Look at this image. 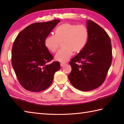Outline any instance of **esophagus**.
Wrapping results in <instances>:
<instances>
[{"instance_id":"34e87169","label":"esophagus","mask_w":124,"mask_h":124,"mask_svg":"<svg viewBox=\"0 0 124 124\" xmlns=\"http://www.w3.org/2000/svg\"><path fill=\"white\" fill-rule=\"evenodd\" d=\"M61 67H63L66 63H61Z\"/></svg>"}]
</instances>
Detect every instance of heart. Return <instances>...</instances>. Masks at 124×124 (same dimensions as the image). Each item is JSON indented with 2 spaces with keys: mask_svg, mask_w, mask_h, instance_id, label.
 Returning <instances> with one entry per match:
<instances>
[{
  "mask_svg": "<svg viewBox=\"0 0 124 124\" xmlns=\"http://www.w3.org/2000/svg\"><path fill=\"white\" fill-rule=\"evenodd\" d=\"M54 35H49L44 39L45 47L52 53L57 51L60 43H62L63 49L56 54L54 59L64 63L70 60L73 51L79 52L84 49L89 37L87 27L84 24L65 23L54 29Z\"/></svg>",
  "mask_w": 124,
  "mask_h": 124,
  "instance_id": "obj_1",
  "label": "heart"
}]
</instances>
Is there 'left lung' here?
Masks as SVG:
<instances>
[{
  "label": "left lung",
  "mask_w": 124,
  "mask_h": 124,
  "mask_svg": "<svg viewBox=\"0 0 124 124\" xmlns=\"http://www.w3.org/2000/svg\"><path fill=\"white\" fill-rule=\"evenodd\" d=\"M87 27L89 31L87 44L70 60L72 71L68 75L73 86L83 91L102 84L112 61V45L107 33L91 20L87 21Z\"/></svg>",
  "instance_id": "8db88e82"
}]
</instances>
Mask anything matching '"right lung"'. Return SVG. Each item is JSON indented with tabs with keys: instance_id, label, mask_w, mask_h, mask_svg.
Listing matches in <instances>:
<instances>
[{
	"instance_id": "1",
	"label": "right lung",
	"mask_w": 124,
	"mask_h": 124,
	"mask_svg": "<svg viewBox=\"0 0 124 124\" xmlns=\"http://www.w3.org/2000/svg\"><path fill=\"white\" fill-rule=\"evenodd\" d=\"M60 21L31 24L16 38L11 52L12 66L18 82L31 92L44 91L51 85L54 73L60 70L59 62L44 45V39Z\"/></svg>"
}]
</instances>
